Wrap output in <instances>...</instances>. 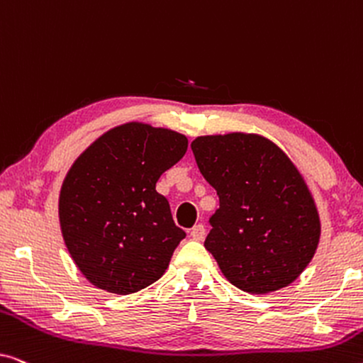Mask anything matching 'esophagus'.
Masks as SVG:
<instances>
[{"label":"esophagus","mask_w":363,"mask_h":363,"mask_svg":"<svg viewBox=\"0 0 363 363\" xmlns=\"http://www.w3.org/2000/svg\"><path fill=\"white\" fill-rule=\"evenodd\" d=\"M205 235H206V231H205V226H203V225L193 226L191 231H190V236L195 241H203V240H205Z\"/></svg>","instance_id":"34e87169"}]
</instances>
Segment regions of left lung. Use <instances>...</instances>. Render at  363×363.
Returning <instances> with one entry per match:
<instances>
[{
	"instance_id": "left-lung-1",
	"label": "left lung",
	"mask_w": 363,
	"mask_h": 363,
	"mask_svg": "<svg viewBox=\"0 0 363 363\" xmlns=\"http://www.w3.org/2000/svg\"><path fill=\"white\" fill-rule=\"evenodd\" d=\"M191 150L220 196L205 247L223 276L250 294L294 282L320 240L315 200L294 162L269 138L245 132L196 137Z\"/></svg>"
}]
</instances>
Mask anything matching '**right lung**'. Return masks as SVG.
<instances>
[{"label":"right lung","instance_id":"add662e5","mask_svg":"<svg viewBox=\"0 0 363 363\" xmlns=\"http://www.w3.org/2000/svg\"><path fill=\"white\" fill-rule=\"evenodd\" d=\"M186 148L183 133L127 122L92 142L69 168L59 223L69 255L92 286L125 296L167 271L186 235L155 186Z\"/></svg>","mask_w":363,"mask_h":363}]
</instances>
